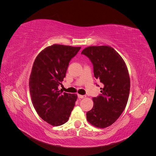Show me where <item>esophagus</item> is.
<instances>
[{
  "mask_svg": "<svg viewBox=\"0 0 156 156\" xmlns=\"http://www.w3.org/2000/svg\"><path fill=\"white\" fill-rule=\"evenodd\" d=\"M77 96H78V98H85V97H86L85 96L80 95V94H78V95H77Z\"/></svg>",
  "mask_w": 156,
  "mask_h": 156,
  "instance_id": "34e87169",
  "label": "esophagus"
}]
</instances>
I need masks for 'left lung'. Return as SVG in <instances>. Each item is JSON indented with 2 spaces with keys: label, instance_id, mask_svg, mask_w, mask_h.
I'll use <instances>...</instances> for the list:
<instances>
[{
  "label": "left lung",
  "instance_id": "left-lung-1",
  "mask_svg": "<svg viewBox=\"0 0 156 156\" xmlns=\"http://www.w3.org/2000/svg\"><path fill=\"white\" fill-rule=\"evenodd\" d=\"M83 54L93 64L94 74L103 87L94 106L87 112L90 124L99 128L111 126L123 112L130 90V79L126 63L121 56L110 46H90Z\"/></svg>",
  "mask_w": 156,
  "mask_h": 156
}]
</instances>
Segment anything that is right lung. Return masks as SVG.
Listing matches in <instances>:
<instances>
[{"label": "right lung", "mask_w": 156, "mask_h": 156, "mask_svg": "<svg viewBox=\"0 0 156 156\" xmlns=\"http://www.w3.org/2000/svg\"><path fill=\"white\" fill-rule=\"evenodd\" d=\"M81 47L53 44L36 56L29 78L32 104L38 115L51 126L66 122L77 101V94L59 90L69 61Z\"/></svg>", "instance_id": "add662e5"}]
</instances>
